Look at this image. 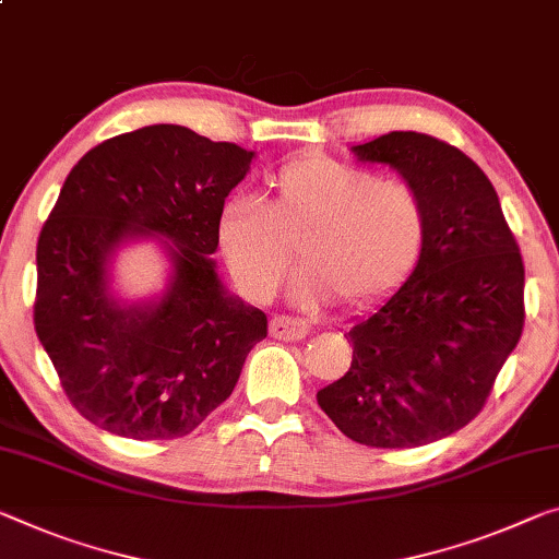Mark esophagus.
Returning a JSON list of instances; mask_svg holds the SVG:
<instances>
[{
  "label": "esophagus",
  "mask_w": 559,
  "mask_h": 559,
  "mask_svg": "<svg viewBox=\"0 0 559 559\" xmlns=\"http://www.w3.org/2000/svg\"><path fill=\"white\" fill-rule=\"evenodd\" d=\"M269 333L278 341H300L311 333V325H308L306 321H298V318L276 316L269 325Z\"/></svg>",
  "instance_id": "obj_1"
}]
</instances>
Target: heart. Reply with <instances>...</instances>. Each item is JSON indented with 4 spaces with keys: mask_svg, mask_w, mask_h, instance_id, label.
Wrapping results in <instances>:
<instances>
[{
    "mask_svg": "<svg viewBox=\"0 0 559 559\" xmlns=\"http://www.w3.org/2000/svg\"><path fill=\"white\" fill-rule=\"evenodd\" d=\"M425 234L428 214L411 183L318 154L281 166L265 203L236 193L216 218L228 271L253 300L276 294L296 246L304 265L290 298L300 306L383 296L418 263Z\"/></svg>",
    "mask_w": 559,
    "mask_h": 559,
    "instance_id": "1",
    "label": "heart"
}]
</instances>
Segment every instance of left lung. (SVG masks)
<instances>
[{"label":"left lung","instance_id":"obj_1","mask_svg":"<svg viewBox=\"0 0 559 559\" xmlns=\"http://www.w3.org/2000/svg\"><path fill=\"white\" fill-rule=\"evenodd\" d=\"M350 152L391 166L420 193L428 234L403 286L345 333L348 373L316 397L360 445H428L483 411L515 350L525 265L490 179L460 148L391 131Z\"/></svg>","mask_w":559,"mask_h":559}]
</instances>
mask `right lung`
Returning a JSON list of instances; mask_svg holds the SVG:
<instances>
[{"label":"right lung","mask_w":559,"mask_h":559,"mask_svg":"<svg viewBox=\"0 0 559 559\" xmlns=\"http://www.w3.org/2000/svg\"><path fill=\"white\" fill-rule=\"evenodd\" d=\"M253 152L176 123L119 134L69 171L37 243L34 328L61 388L111 436H189L238 383L265 313L218 278L216 218ZM152 240L169 263L162 295L112 290L121 247Z\"/></svg>","instance_id":"obj_1"}]
</instances>
